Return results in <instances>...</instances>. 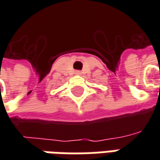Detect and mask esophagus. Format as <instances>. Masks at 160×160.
<instances>
[{
	"label": "esophagus",
	"mask_w": 160,
	"mask_h": 160,
	"mask_svg": "<svg viewBox=\"0 0 160 160\" xmlns=\"http://www.w3.org/2000/svg\"><path fill=\"white\" fill-rule=\"evenodd\" d=\"M80 73H81V72H80V71H76V72H75V74L80 75Z\"/></svg>",
	"instance_id": "1"
}]
</instances>
